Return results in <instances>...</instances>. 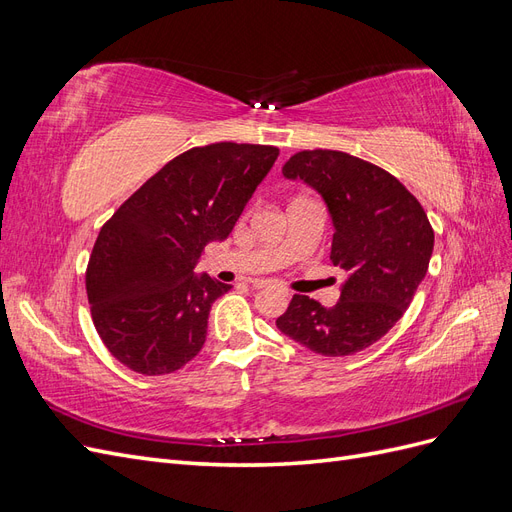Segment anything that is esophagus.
<instances>
[{"label": "esophagus", "instance_id": "esophagus-1", "mask_svg": "<svg viewBox=\"0 0 512 512\" xmlns=\"http://www.w3.org/2000/svg\"><path fill=\"white\" fill-rule=\"evenodd\" d=\"M267 284H269L267 280H254V282H252V286H254V288H265Z\"/></svg>", "mask_w": 512, "mask_h": 512}]
</instances>
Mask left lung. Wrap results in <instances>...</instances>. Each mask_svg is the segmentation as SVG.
Segmentation results:
<instances>
[{
  "instance_id": "1",
  "label": "left lung",
  "mask_w": 512,
  "mask_h": 512,
  "mask_svg": "<svg viewBox=\"0 0 512 512\" xmlns=\"http://www.w3.org/2000/svg\"><path fill=\"white\" fill-rule=\"evenodd\" d=\"M282 173L322 194L335 226L331 262L348 277L333 307L294 294L277 329L322 356L361 352L393 329L423 282L433 252L427 213L391 173L344 151H299Z\"/></svg>"
}]
</instances>
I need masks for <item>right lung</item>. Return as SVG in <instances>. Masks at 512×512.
I'll list each match as a JSON object with an SVG mask.
<instances>
[{"label": "right lung", "mask_w": 512, "mask_h": 512, "mask_svg": "<svg viewBox=\"0 0 512 512\" xmlns=\"http://www.w3.org/2000/svg\"><path fill=\"white\" fill-rule=\"evenodd\" d=\"M277 156L273 145L192 147L100 228L85 286L94 327L121 365L164 376L203 348L209 309L230 286L196 277L194 265L207 243L230 235Z\"/></svg>", "instance_id": "add662e5"}]
</instances>
